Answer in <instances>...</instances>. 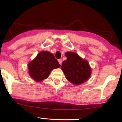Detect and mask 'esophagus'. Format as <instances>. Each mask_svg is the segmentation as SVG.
I'll list each match as a JSON object with an SVG mask.
<instances>
[{
	"label": "esophagus",
	"mask_w": 122,
	"mask_h": 122,
	"mask_svg": "<svg viewBox=\"0 0 122 122\" xmlns=\"http://www.w3.org/2000/svg\"><path fill=\"white\" fill-rule=\"evenodd\" d=\"M58 61H59V63L61 65H62V59H59V60H58Z\"/></svg>",
	"instance_id": "obj_1"
}]
</instances>
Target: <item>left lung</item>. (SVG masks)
<instances>
[{"label": "left lung", "instance_id": "left-lung-1", "mask_svg": "<svg viewBox=\"0 0 122 122\" xmlns=\"http://www.w3.org/2000/svg\"><path fill=\"white\" fill-rule=\"evenodd\" d=\"M65 56L67 59L63 61L61 69L67 80L76 86L86 82L92 74L88 62L71 51L66 52Z\"/></svg>", "mask_w": 122, "mask_h": 122}]
</instances>
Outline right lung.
<instances>
[{
	"label": "right lung",
	"mask_w": 122,
	"mask_h": 122,
	"mask_svg": "<svg viewBox=\"0 0 122 122\" xmlns=\"http://www.w3.org/2000/svg\"><path fill=\"white\" fill-rule=\"evenodd\" d=\"M60 66L53 54L47 51H42L29 63L28 73L34 81L41 82L48 78L53 69L58 68Z\"/></svg>",
	"instance_id": "right-lung-1"
}]
</instances>
